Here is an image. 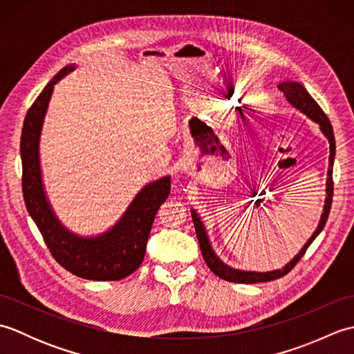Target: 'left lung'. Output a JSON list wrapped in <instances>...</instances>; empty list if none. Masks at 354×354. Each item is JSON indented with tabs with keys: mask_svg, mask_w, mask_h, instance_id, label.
I'll return each mask as SVG.
<instances>
[{
	"mask_svg": "<svg viewBox=\"0 0 354 354\" xmlns=\"http://www.w3.org/2000/svg\"><path fill=\"white\" fill-rule=\"evenodd\" d=\"M278 89L283 93L286 102L292 104L293 108L298 109L299 112H303L304 115L309 117L312 122L317 123L319 126V131L322 135L328 140L330 145V156H328V169H327V179H326V199H324V207H322V214L319 217L318 227L313 231V234L309 237V240L304 243L301 250L298 251V254L289 260L281 269H272V270H266V272H257V270H245V269H236L230 265H227L219 255L216 254L213 250V245L209 242V236L208 231L205 228V223L202 221V217L196 209L192 208V217H193V223H194V230H196V236H198V242L201 246V252L202 257H204L205 263L208 268L213 270V272L219 277L223 278L227 281L232 283H263V281H270L275 280V278H280L286 275L289 270L297 265V263L301 260L307 248L310 246L315 239L318 237L319 232L324 228V225L327 222V217L330 213V207H332V198H333V162H335V153H336V142H335V135H333V127L330 124V120L324 114V111L319 108V104L313 100V97L309 94V91L304 88L303 84H299L297 80L292 79H286L280 84L277 85Z\"/></svg>",
	"mask_w": 354,
	"mask_h": 354,
	"instance_id": "1",
	"label": "left lung"
}]
</instances>
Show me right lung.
I'll return each mask as SVG.
<instances>
[{
  "label": "right lung",
  "mask_w": 354,
  "mask_h": 354,
  "mask_svg": "<svg viewBox=\"0 0 354 354\" xmlns=\"http://www.w3.org/2000/svg\"><path fill=\"white\" fill-rule=\"evenodd\" d=\"M77 68L64 66L28 109L21 133L22 194L27 212L57 263L86 280H122L137 270L145 259L155 214L170 193V175L147 183L135 194L120 219L95 236H82L65 227L48 199L41 165V135L53 89Z\"/></svg>",
  "instance_id": "1"
}]
</instances>
